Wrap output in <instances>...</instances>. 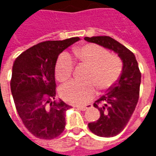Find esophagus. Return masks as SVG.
Here are the masks:
<instances>
[{"mask_svg": "<svg viewBox=\"0 0 156 156\" xmlns=\"http://www.w3.org/2000/svg\"><path fill=\"white\" fill-rule=\"evenodd\" d=\"M92 107H93L92 105H85V106H78L77 108H78V109L82 110V111H85V110H87V109L92 108Z\"/></svg>", "mask_w": 156, "mask_h": 156, "instance_id": "esophagus-1", "label": "esophagus"}]
</instances>
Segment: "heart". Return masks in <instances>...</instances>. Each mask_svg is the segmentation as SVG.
<instances>
[{"label": "heart", "instance_id": "heart-1", "mask_svg": "<svg viewBox=\"0 0 156 156\" xmlns=\"http://www.w3.org/2000/svg\"><path fill=\"white\" fill-rule=\"evenodd\" d=\"M79 63L89 68L86 76L87 83L71 81L60 88V96L72 105H83L94 98L97 88L105 91L111 88L120 76L122 62L120 58L97 44H87L74 51ZM73 61L68 52L59 55L55 65V75L58 80L64 82L71 77Z\"/></svg>", "mask_w": 156, "mask_h": 156}]
</instances>
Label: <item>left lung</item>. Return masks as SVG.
Listing matches in <instances>:
<instances>
[{
	"label": "left lung",
	"instance_id": "obj_1",
	"mask_svg": "<svg viewBox=\"0 0 156 156\" xmlns=\"http://www.w3.org/2000/svg\"><path fill=\"white\" fill-rule=\"evenodd\" d=\"M85 40L117 53L123 62L119 80L109 91L96 100L94 106L100 111L97 121L88 124L89 129L100 137H113L120 133L129 120L140 96L141 73L134 53L108 36L86 37Z\"/></svg>",
	"mask_w": 156,
	"mask_h": 156
}]
</instances>
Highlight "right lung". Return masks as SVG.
Returning <instances> with one entry per match:
<instances>
[{"mask_svg":"<svg viewBox=\"0 0 156 156\" xmlns=\"http://www.w3.org/2000/svg\"><path fill=\"white\" fill-rule=\"evenodd\" d=\"M79 40L40 42L23 51L13 63L11 90L16 108L25 127L37 138L51 140L64 130L69 105L55 99V65L58 55Z\"/></svg>","mask_w":156,"mask_h":156,"instance_id":"right-lung-1","label":"right lung"}]
</instances>
